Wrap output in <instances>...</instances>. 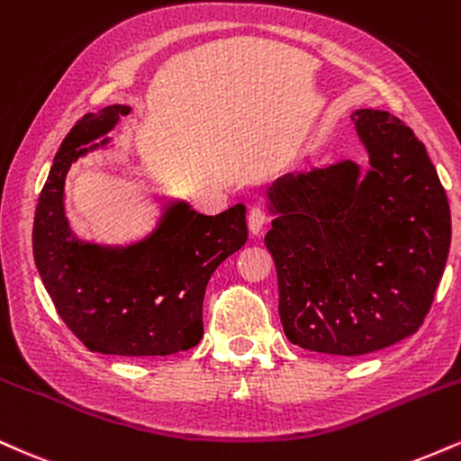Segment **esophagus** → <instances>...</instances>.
Segmentation results:
<instances>
[{
  "mask_svg": "<svg viewBox=\"0 0 461 461\" xmlns=\"http://www.w3.org/2000/svg\"><path fill=\"white\" fill-rule=\"evenodd\" d=\"M269 220L267 209L263 207L261 203H254L250 209H248V229H250L252 235H258L263 230L265 221Z\"/></svg>",
  "mask_w": 461,
  "mask_h": 461,
  "instance_id": "34e87169",
  "label": "esophagus"
}]
</instances>
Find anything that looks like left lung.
Masks as SVG:
<instances>
[{
    "label": "left lung",
    "instance_id": "obj_1",
    "mask_svg": "<svg viewBox=\"0 0 461 461\" xmlns=\"http://www.w3.org/2000/svg\"><path fill=\"white\" fill-rule=\"evenodd\" d=\"M351 121L369 150L366 176L343 161L278 178L265 235L286 339L334 356L414 334L451 246L447 192L423 142L388 112L358 110Z\"/></svg>",
    "mask_w": 461,
    "mask_h": 461
}]
</instances>
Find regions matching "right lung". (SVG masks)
<instances>
[{
  "instance_id": "right-lung-1",
  "label": "right lung",
  "mask_w": 461,
  "mask_h": 461,
  "mask_svg": "<svg viewBox=\"0 0 461 461\" xmlns=\"http://www.w3.org/2000/svg\"><path fill=\"white\" fill-rule=\"evenodd\" d=\"M129 107L86 113L59 146L36 204L34 261L58 315L90 351L167 356L203 339L204 289L215 267L248 240L246 207L220 215L175 204L149 240L103 250L70 237L64 178L90 140L107 133Z\"/></svg>"
}]
</instances>
